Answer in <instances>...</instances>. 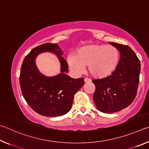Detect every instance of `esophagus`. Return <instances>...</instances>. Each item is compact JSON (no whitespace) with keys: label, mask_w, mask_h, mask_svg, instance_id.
<instances>
[{"label":"esophagus","mask_w":149,"mask_h":149,"mask_svg":"<svg viewBox=\"0 0 149 149\" xmlns=\"http://www.w3.org/2000/svg\"><path fill=\"white\" fill-rule=\"evenodd\" d=\"M84 81L85 84H87V83H90L91 81V80L90 79H88V78H85V79H84Z\"/></svg>","instance_id":"esophagus-1"}]
</instances>
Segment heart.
<instances>
[{
    "label": "heart",
    "mask_w": 149,
    "mask_h": 149,
    "mask_svg": "<svg viewBox=\"0 0 149 149\" xmlns=\"http://www.w3.org/2000/svg\"><path fill=\"white\" fill-rule=\"evenodd\" d=\"M120 59L117 48L106 45H89L78 49L75 55H68L66 63L75 74L80 75L88 65L89 72L97 78L109 76L116 69Z\"/></svg>",
    "instance_id": "heart-1"
}]
</instances>
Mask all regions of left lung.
I'll return each instance as SVG.
<instances>
[{"instance_id": "1", "label": "left lung", "mask_w": 149, "mask_h": 149, "mask_svg": "<svg viewBox=\"0 0 149 149\" xmlns=\"http://www.w3.org/2000/svg\"><path fill=\"white\" fill-rule=\"evenodd\" d=\"M117 48L120 59L116 69L109 76L93 79V100L98 110L112 114L132 104L137 95L141 71L140 60L129 46L110 42Z\"/></svg>"}]
</instances>
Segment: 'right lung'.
<instances>
[{"label":"right lung","instance_id":"1","mask_svg":"<svg viewBox=\"0 0 149 149\" xmlns=\"http://www.w3.org/2000/svg\"><path fill=\"white\" fill-rule=\"evenodd\" d=\"M46 52L56 54L61 62V73L55 77L41 74L35 64L36 56ZM62 54L57 44L45 43L32 49L22 63L19 75L22 95L33 110L45 116H60L68 112L74 95L85 84L84 78L74 79L67 75L68 65Z\"/></svg>","mask_w":149,"mask_h":149}]
</instances>
